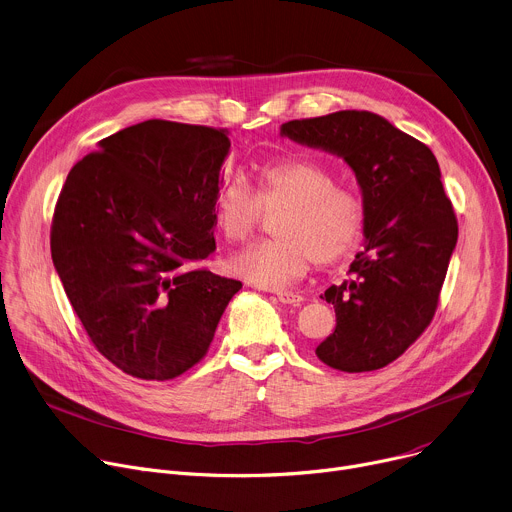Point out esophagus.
Here are the masks:
<instances>
[{
	"label": "esophagus",
	"mask_w": 512,
	"mask_h": 512,
	"mask_svg": "<svg viewBox=\"0 0 512 512\" xmlns=\"http://www.w3.org/2000/svg\"><path fill=\"white\" fill-rule=\"evenodd\" d=\"M277 300L281 304H291V306H300L304 302V296L300 294H294V291H277Z\"/></svg>",
	"instance_id": "obj_1"
}]
</instances>
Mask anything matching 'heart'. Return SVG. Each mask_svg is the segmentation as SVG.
Segmentation results:
<instances>
[{
  "label": "heart",
  "mask_w": 512,
  "mask_h": 512,
  "mask_svg": "<svg viewBox=\"0 0 512 512\" xmlns=\"http://www.w3.org/2000/svg\"><path fill=\"white\" fill-rule=\"evenodd\" d=\"M263 214H275V239L255 243L229 263L239 277L261 287H287L312 263L334 265L356 251L367 229V206L348 186H338L326 166L310 158H283L263 164L255 190L229 180L216 190L212 218L229 245L251 239Z\"/></svg>",
  "instance_id": "obj_1"
}]
</instances>
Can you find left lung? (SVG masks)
<instances>
[{
  "label": "left lung",
  "mask_w": 512,
  "mask_h": 512,
  "mask_svg": "<svg viewBox=\"0 0 512 512\" xmlns=\"http://www.w3.org/2000/svg\"><path fill=\"white\" fill-rule=\"evenodd\" d=\"M281 135L342 156L367 206V245L322 296L336 330L316 354L344 373L383 369L431 324L458 241L440 166L425 143L369 111L294 119Z\"/></svg>",
  "instance_id": "obj_1"
}]
</instances>
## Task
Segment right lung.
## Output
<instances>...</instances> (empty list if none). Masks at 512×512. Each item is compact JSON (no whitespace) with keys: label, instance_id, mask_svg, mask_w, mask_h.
<instances>
[{"label":"right lung","instance_id":"right-lung-1","mask_svg":"<svg viewBox=\"0 0 512 512\" xmlns=\"http://www.w3.org/2000/svg\"><path fill=\"white\" fill-rule=\"evenodd\" d=\"M229 148L227 129L150 119L101 139L60 190L54 267L93 346L135 379L192 369L243 287L202 265Z\"/></svg>","mask_w":512,"mask_h":512}]
</instances>
